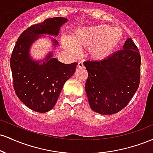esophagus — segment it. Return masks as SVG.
I'll list each match as a JSON object with an SVG mask.
<instances>
[{"label":"esophagus","mask_w":153,"mask_h":153,"mask_svg":"<svg viewBox=\"0 0 153 153\" xmlns=\"http://www.w3.org/2000/svg\"><path fill=\"white\" fill-rule=\"evenodd\" d=\"M77 68H79V69H81V68H84L83 63H82V62H79L78 63V65H77Z\"/></svg>","instance_id":"34e87169"}]
</instances>
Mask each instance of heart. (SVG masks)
<instances>
[{
	"label": "heart",
	"mask_w": 153,
	"mask_h": 153,
	"mask_svg": "<svg viewBox=\"0 0 153 153\" xmlns=\"http://www.w3.org/2000/svg\"><path fill=\"white\" fill-rule=\"evenodd\" d=\"M123 31L119 28H112L101 24L77 29L68 39H63V45L71 53H76L77 48H88V55L95 60H102L114 52L123 39Z\"/></svg>",
	"instance_id": "b5f03b06"
}]
</instances>
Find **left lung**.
I'll use <instances>...</instances> for the list:
<instances>
[{
  "instance_id": "8db88e82",
  "label": "left lung",
  "mask_w": 153,
  "mask_h": 153,
  "mask_svg": "<svg viewBox=\"0 0 153 153\" xmlns=\"http://www.w3.org/2000/svg\"><path fill=\"white\" fill-rule=\"evenodd\" d=\"M88 71L85 92L91 108L102 115L120 111L140 85L141 57L131 38L123 50L101 61L83 63Z\"/></svg>"
}]
</instances>
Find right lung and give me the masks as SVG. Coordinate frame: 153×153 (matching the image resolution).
<instances>
[{
	"label": "right lung",
	"mask_w": 153,
	"mask_h": 153,
	"mask_svg": "<svg viewBox=\"0 0 153 153\" xmlns=\"http://www.w3.org/2000/svg\"><path fill=\"white\" fill-rule=\"evenodd\" d=\"M68 21L55 17L32 25L23 31L13 48L10 61L13 88L19 99L34 111L45 113L53 108L78 63L64 64L52 57L53 52L47 54L44 60H34L30 56L31 45L43 34L57 36ZM52 42L54 47L58 46L55 39H52Z\"/></svg>",
	"instance_id": "1"
}]
</instances>
